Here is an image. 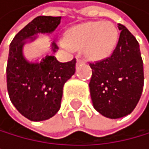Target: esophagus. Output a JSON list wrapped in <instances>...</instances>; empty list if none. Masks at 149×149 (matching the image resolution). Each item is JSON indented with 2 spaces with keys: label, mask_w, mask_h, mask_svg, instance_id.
Segmentation results:
<instances>
[{
  "label": "esophagus",
  "mask_w": 149,
  "mask_h": 149,
  "mask_svg": "<svg viewBox=\"0 0 149 149\" xmlns=\"http://www.w3.org/2000/svg\"><path fill=\"white\" fill-rule=\"evenodd\" d=\"M84 61H82V60H80V58H77V61H76V65H80V64H82Z\"/></svg>",
  "instance_id": "34e87169"
}]
</instances>
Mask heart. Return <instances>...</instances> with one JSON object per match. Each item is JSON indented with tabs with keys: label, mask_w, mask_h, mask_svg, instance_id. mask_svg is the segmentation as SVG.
<instances>
[{
	"label": "heart",
	"mask_w": 149,
	"mask_h": 149,
	"mask_svg": "<svg viewBox=\"0 0 149 149\" xmlns=\"http://www.w3.org/2000/svg\"><path fill=\"white\" fill-rule=\"evenodd\" d=\"M118 40V31L111 21H88L70 30L61 44L66 49H83L91 60H102L113 52Z\"/></svg>",
	"instance_id": "b5f03b06"
}]
</instances>
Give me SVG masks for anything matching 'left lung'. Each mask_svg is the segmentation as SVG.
Returning a JSON list of instances; mask_svg holds the SVG:
<instances>
[{
	"instance_id": "left-lung-1",
	"label": "left lung",
	"mask_w": 149,
	"mask_h": 149,
	"mask_svg": "<svg viewBox=\"0 0 149 149\" xmlns=\"http://www.w3.org/2000/svg\"><path fill=\"white\" fill-rule=\"evenodd\" d=\"M118 42L110 57L89 63V82L93 106L109 118L131 114L144 87V67L139 44L127 28L118 24Z\"/></svg>"
}]
</instances>
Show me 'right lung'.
I'll return each mask as SVG.
<instances>
[{"mask_svg":"<svg viewBox=\"0 0 149 149\" xmlns=\"http://www.w3.org/2000/svg\"><path fill=\"white\" fill-rule=\"evenodd\" d=\"M61 17H35L14 37L10 44L6 67V81L10 100L28 119L41 121L52 118L61 107L62 88L75 72L76 60L60 62L47 56L41 62L30 63L23 57L22 47L27 38L37 33H50L61 23ZM53 51L58 49L52 43Z\"/></svg>","mask_w":149,"mask_h":149,"instance_id":"add662e5","label":"right lung"}]
</instances>
